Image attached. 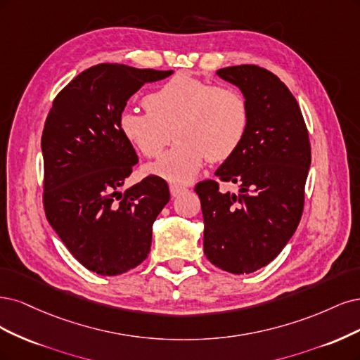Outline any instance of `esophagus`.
<instances>
[{
  "label": "esophagus",
  "mask_w": 360,
  "mask_h": 360,
  "mask_svg": "<svg viewBox=\"0 0 360 360\" xmlns=\"http://www.w3.org/2000/svg\"><path fill=\"white\" fill-rule=\"evenodd\" d=\"M185 191H187V188L181 187V185H176V184H172V185H170V193H172L173 197H179V195L184 194Z\"/></svg>",
  "instance_id": "obj_1"
}]
</instances>
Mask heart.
<instances>
[{
	"instance_id": "heart-1",
	"label": "heart",
	"mask_w": 360,
	"mask_h": 360,
	"mask_svg": "<svg viewBox=\"0 0 360 360\" xmlns=\"http://www.w3.org/2000/svg\"><path fill=\"white\" fill-rule=\"evenodd\" d=\"M146 113L124 110L120 130L146 158H158L172 137L176 145L145 172L173 184H187L205 161L223 163L233 155L248 131L250 110L242 92L176 75L143 98Z\"/></svg>"
}]
</instances>
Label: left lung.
Masks as SVG:
<instances>
[{"mask_svg": "<svg viewBox=\"0 0 360 360\" xmlns=\"http://www.w3.org/2000/svg\"><path fill=\"white\" fill-rule=\"evenodd\" d=\"M217 75L239 86L250 124L239 149L215 172L221 182L236 184L240 194L221 193L214 179L194 188L205 221L203 251L219 269L251 274L271 263L296 231L311 145L299 104L280 77L252 64Z\"/></svg>", "mask_w": 360, "mask_h": 360, "instance_id": "1", "label": "left lung"}]
</instances>
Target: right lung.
<instances>
[{"mask_svg":"<svg viewBox=\"0 0 360 360\" xmlns=\"http://www.w3.org/2000/svg\"><path fill=\"white\" fill-rule=\"evenodd\" d=\"M172 73L97 64L58 92L46 118V218L73 257L98 275L124 274L148 257L153 224L170 200L167 182L155 175L120 191L139 158L118 121L134 92Z\"/></svg>","mask_w":360,"mask_h":360,"instance_id":"right-lung-1","label":"right lung"}]
</instances>
